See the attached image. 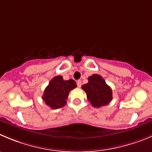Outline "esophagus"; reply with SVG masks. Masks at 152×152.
Masks as SVG:
<instances>
[{
	"mask_svg": "<svg viewBox=\"0 0 152 152\" xmlns=\"http://www.w3.org/2000/svg\"><path fill=\"white\" fill-rule=\"evenodd\" d=\"M77 86H78V87H80V86H81V80H77Z\"/></svg>",
	"mask_w": 152,
	"mask_h": 152,
	"instance_id": "1",
	"label": "esophagus"
}]
</instances>
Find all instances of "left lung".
Returning a JSON list of instances; mask_svg holds the SVG:
<instances>
[{"mask_svg": "<svg viewBox=\"0 0 152 152\" xmlns=\"http://www.w3.org/2000/svg\"><path fill=\"white\" fill-rule=\"evenodd\" d=\"M86 92L89 102L95 107H101L112 101V89L106 83L103 77L94 74L88 77V83L82 86Z\"/></svg>", "mask_w": 152, "mask_h": 152, "instance_id": "8db88e82", "label": "left lung"}]
</instances>
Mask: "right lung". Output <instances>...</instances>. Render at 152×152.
<instances>
[{"label":"right lung","mask_w":152,"mask_h":152,"mask_svg":"<svg viewBox=\"0 0 152 152\" xmlns=\"http://www.w3.org/2000/svg\"><path fill=\"white\" fill-rule=\"evenodd\" d=\"M76 87V83L72 79L64 80L61 75L56 76L45 89L42 99L51 109L61 108L66 104L69 92Z\"/></svg>","instance_id":"add662e5"}]
</instances>
